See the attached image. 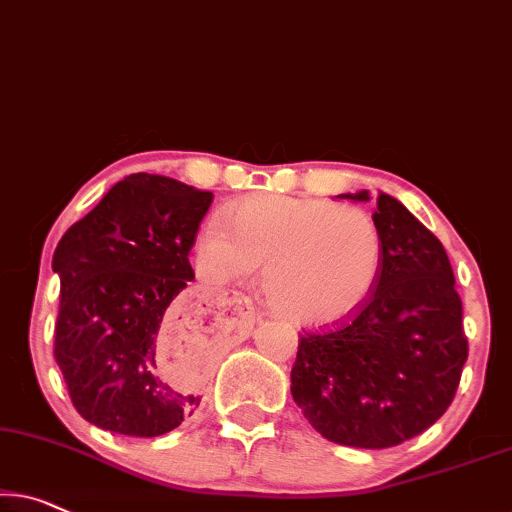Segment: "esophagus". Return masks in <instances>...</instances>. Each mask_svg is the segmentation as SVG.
Here are the masks:
<instances>
[{"label":"esophagus","mask_w":512,"mask_h":512,"mask_svg":"<svg viewBox=\"0 0 512 512\" xmlns=\"http://www.w3.org/2000/svg\"><path fill=\"white\" fill-rule=\"evenodd\" d=\"M233 302H238V305H244L247 309H251V300L247 298V295H242V293H233Z\"/></svg>","instance_id":"esophagus-1"}]
</instances>
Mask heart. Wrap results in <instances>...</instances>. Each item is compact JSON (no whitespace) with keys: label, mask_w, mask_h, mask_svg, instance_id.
Masks as SVG:
<instances>
[{"label":"heart","mask_w":512,"mask_h":512,"mask_svg":"<svg viewBox=\"0 0 512 512\" xmlns=\"http://www.w3.org/2000/svg\"><path fill=\"white\" fill-rule=\"evenodd\" d=\"M196 256L212 279L263 268L268 305L298 325H328L358 309L379 279V228L358 207L256 196L203 226Z\"/></svg>","instance_id":"obj_1"}]
</instances>
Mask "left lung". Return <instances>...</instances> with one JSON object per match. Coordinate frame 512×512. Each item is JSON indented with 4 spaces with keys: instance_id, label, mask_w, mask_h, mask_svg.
I'll return each instance as SVG.
<instances>
[{
    "instance_id": "1",
    "label": "left lung",
    "mask_w": 512,
    "mask_h": 512,
    "mask_svg": "<svg viewBox=\"0 0 512 512\" xmlns=\"http://www.w3.org/2000/svg\"><path fill=\"white\" fill-rule=\"evenodd\" d=\"M372 219L383 244L379 279L351 314L300 335L291 392L325 439L374 450L413 439L448 411L469 339L439 238L388 194L376 196Z\"/></svg>"
}]
</instances>
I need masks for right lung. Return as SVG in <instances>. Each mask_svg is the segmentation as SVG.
<instances>
[{
    "label": "right lung",
    "mask_w": 512,
    "mask_h": 512,
    "mask_svg": "<svg viewBox=\"0 0 512 512\" xmlns=\"http://www.w3.org/2000/svg\"><path fill=\"white\" fill-rule=\"evenodd\" d=\"M212 201L210 191L136 173L59 240L55 360L92 425L147 439L201 404L159 374L157 358L170 302L194 279L189 251Z\"/></svg>",
    "instance_id": "1"
}]
</instances>
